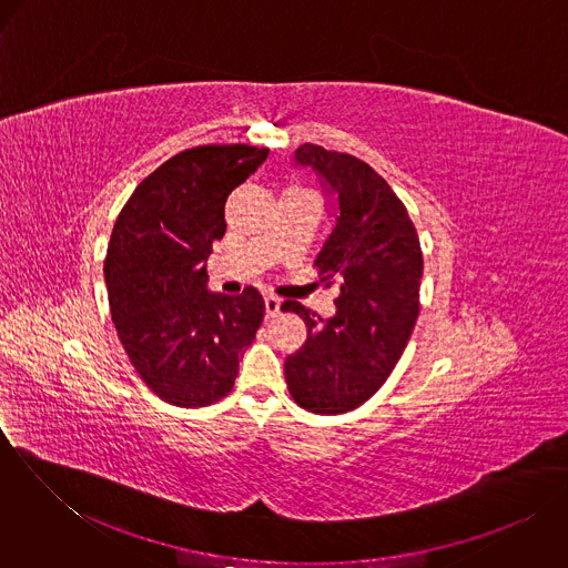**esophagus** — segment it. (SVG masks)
Returning <instances> with one entry per match:
<instances>
[{
  "mask_svg": "<svg viewBox=\"0 0 568 568\" xmlns=\"http://www.w3.org/2000/svg\"><path fill=\"white\" fill-rule=\"evenodd\" d=\"M280 297H275V295H266L264 297V306H266V317L268 320H273V317H277V313H280Z\"/></svg>",
  "mask_w": 568,
  "mask_h": 568,
  "instance_id": "1",
  "label": "esophagus"
}]
</instances>
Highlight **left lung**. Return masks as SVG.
<instances>
[{"mask_svg":"<svg viewBox=\"0 0 568 568\" xmlns=\"http://www.w3.org/2000/svg\"><path fill=\"white\" fill-rule=\"evenodd\" d=\"M293 162L313 168L336 201L315 266L325 286L338 284V297L329 320L282 304L308 327L284 374L297 405L338 415L367 403L400 361L419 315L424 260L405 203L369 163L317 144L300 146Z\"/></svg>","mask_w":568,"mask_h":568,"instance_id":"obj_1","label":"left lung"}]
</instances>
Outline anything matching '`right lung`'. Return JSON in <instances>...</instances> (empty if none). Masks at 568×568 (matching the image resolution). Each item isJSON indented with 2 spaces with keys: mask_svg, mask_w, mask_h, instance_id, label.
<instances>
[{
  "mask_svg": "<svg viewBox=\"0 0 568 568\" xmlns=\"http://www.w3.org/2000/svg\"><path fill=\"white\" fill-rule=\"evenodd\" d=\"M268 149L210 144L151 172L122 207L104 260L111 320L140 378L185 408L225 398L264 317V300L207 291V257L225 236V201Z\"/></svg>",
  "mask_w": 568,
  "mask_h": 568,
  "instance_id": "add662e5",
  "label": "right lung"
}]
</instances>
